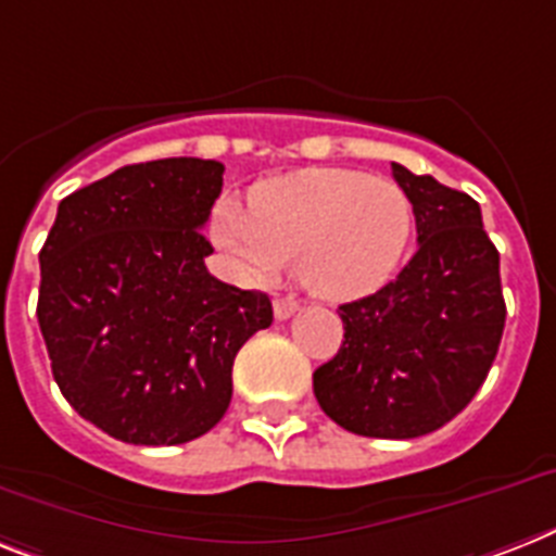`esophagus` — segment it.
Returning <instances> with one entry per match:
<instances>
[{
    "mask_svg": "<svg viewBox=\"0 0 556 556\" xmlns=\"http://www.w3.org/2000/svg\"><path fill=\"white\" fill-rule=\"evenodd\" d=\"M296 311H300V302L291 300V296H277V300H274V317L277 319L293 317Z\"/></svg>",
    "mask_w": 556,
    "mask_h": 556,
    "instance_id": "1",
    "label": "esophagus"
}]
</instances>
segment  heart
Segmentation results:
<instances>
[{
    "label": "heart",
    "instance_id": "heart-1",
    "mask_svg": "<svg viewBox=\"0 0 556 556\" xmlns=\"http://www.w3.org/2000/svg\"><path fill=\"white\" fill-rule=\"evenodd\" d=\"M216 245L254 277L300 265L308 291L356 300L382 288L403 263L414 207L391 179L345 168H308L268 179L251 193V211L223 200L211 216Z\"/></svg>",
    "mask_w": 556,
    "mask_h": 556
}]
</instances>
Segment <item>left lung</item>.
Returning <instances> with one entry per match:
<instances>
[{
    "label": "left lung",
    "mask_w": 556,
    "mask_h": 556,
    "mask_svg": "<svg viewBox=\"0 0 556 556\" xmlns=\"http://www.w3.org/2000/svg\"><path fill=\"white\" fill-rule=\"evenodd\" d=\"M414 207L417 254L394 282L340 305L345 342L314 371L319 408L351 434L410 440L480 391L505 328L500 254L480 205L391 162Z\"/></svg>",
    "instance_id": "8db88e82"
}]
</instances>
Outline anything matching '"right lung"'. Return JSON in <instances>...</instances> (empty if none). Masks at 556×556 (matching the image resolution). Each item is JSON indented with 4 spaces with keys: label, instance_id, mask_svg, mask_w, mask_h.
Wrapping results in <instances>:
<instances>
[{
    "label": "right lung",
    "instance_id": "add662e5",
    "mask_svg": "<svg viewBox=\"0 0 556 556\" xmlns=\"http://www.w3.org/2000/svg\"><path fill=\"white\" fill-rule=\"evenodd\" d=\"M223 174L197 156L139 162L59 202L36 317L62 396L114 440L207 434L231 403L233 356L274 323L268 293L205 268Z\"/></svg>",
    "mask_w": 556,
    "mask_h": 556
}]
</instances>
